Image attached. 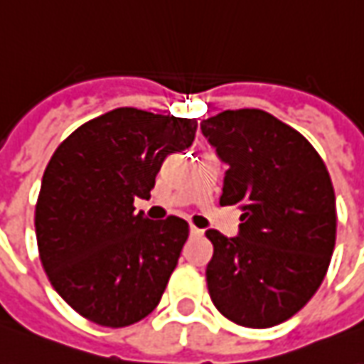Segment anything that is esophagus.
<instances>
[{
  "mask_svg": "<svg viewBox=\"0 0 364 364\" xmlns=\"http://www.w3.org/2000/svg\"><path fill=\"white\" fill-rule=\"evenodd\" d=\"M204 234V230H198L194 225H190V235H202Z\"/></svg>",
  "mask_w": 364,
  "mask_h": 364,
  "instance_id": "1",
  "label": "esophagus"
}]
</instances>
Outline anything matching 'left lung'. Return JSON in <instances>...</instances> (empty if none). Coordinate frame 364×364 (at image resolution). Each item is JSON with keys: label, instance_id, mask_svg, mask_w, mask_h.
I'll list each match as a JSON object with an SVG mask.
<instances>
[{"label": "left lung", "instance_id": "obj_1", "mask_svg": "<svg viewBox=\"0 0 364 364\" xmlns=\"http://www.w3.org/2000/svg\"><path fill=\"white\" fill-rule=\"evenodd\" d=\"M200 129L228 164L220 204L242 210L237 235L206 232L210 297L242 327L279 325L303 309L329 267L337 210L327 166L309 140L265 110H224Z\"/></svg>", "mask_w": 364, "mask_h": 364}]
</instances>
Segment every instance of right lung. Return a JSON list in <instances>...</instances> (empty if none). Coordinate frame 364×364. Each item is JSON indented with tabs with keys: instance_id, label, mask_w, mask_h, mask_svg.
Returning a JSON list of instances; mask_svg holds the SVG:
<instances>
[{
	"instance_id": "1",
	"label": "right lung",
	"mask_w": 364,
	"mask_h": 364,
	"mask_svg": "<svg viewBox=\"0 0 364 364\" xmlns=\"http://www.w3.org/2000/svg\"><path fill=\"white\" fill-rule=\"evenodd\" d=\"M198 122L122 107L85 122L45 168L35 206L43 269L85 319L129 327L154 311L188 240V224L134 212L162 162L186 150Z\"/></svg>"
}]
</instances>
